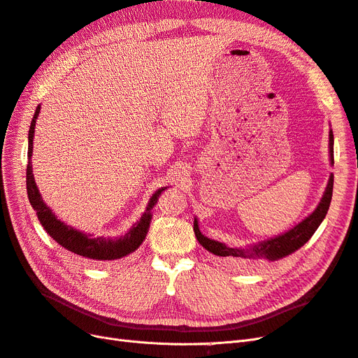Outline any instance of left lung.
Instances as JSON below:
<instances>
[{
  "label": "left lung",
  "instance_id": "obj_1",
  "mask_svg": "<svg viewBox=\"0 0 358 358\" xmlns=\"http://www.w3.org/2000/svg\"><path fill=\"white\" fill-rule=\"evenodd\" d=\"M333 131L330 129L329 133V148H330V161L334 164L333 158ZM333 196V173L330 175L327 188L322 194V199L317 209L313 210L305 220L299 222L294 229L288 230L284 234H279L273 239H268L264 242H258L257 245L248 246V248H230L218 241H212L209 237L201 234L199 229L197 218L194 220V233L199 243L208 249L209 252L218 257L221 262H224L227 266L239 270H249L263 262H276L279 258H284L292 252H296L299 248L305 245L312 234L317 231L322 220L326 218L327 210L330 208V201Z\"/></svg>",
  "mask_w": 358,
  "mask_h": 358
}]
</instances>
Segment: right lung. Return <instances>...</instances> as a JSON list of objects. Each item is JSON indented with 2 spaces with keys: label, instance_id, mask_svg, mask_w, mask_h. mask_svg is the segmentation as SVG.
<instances>
[{
  "label": "right lung",
  "instance_id": "obj_1",
  "mask_svg": "<svg viewBox=\"0 0 358 358\" xmlns=\"http://www.w3.org/2000/svg\"><path fill=\"white\" fill-rule=\"evenodd\" d=\"M41 107L37 106L34 117L31 121L29 133H28V166H27V192L28 200L32 206V209L37 212L38 221L43 225V229L53 241L58 242L62 248L69 249L70 252L78 254L80 257L95 259V262H107V259H119L128 254L134 252L136 249L143 243L145 237L149 230L150 220H152V208L157 204L158 197L166 188L158 189L152 197H150L146 212L142 215V218L137 224H134L129 231L119 237H95L92 234H86L73 229V227L61 222L55 213L48 208L46 203L43 201L38 188L36 185L34 175H32V138H34L36 131V119L40 113Z\"/></svg>",
  "mask_w": 358,
  "mask_h": 358
}]
</instances>
